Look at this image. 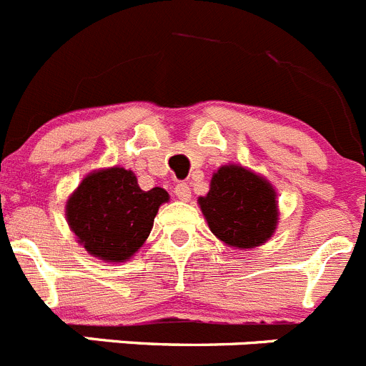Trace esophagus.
<instances>
[{
    "label": "esophagus",
    "mask_w": 366,
    "mask_h": 366,
    "mask_svg": "<svg viewBox=\"0 0 366 366\" xmlns=\"http://www.w3.org/2000/svg\"><path fill=\"white\" fill-rule=\"evenodd\" d=\"M174 192H176V196L181 199V202H189L190 196H192V194H190V187L187 185V183H177Z\"/></svg>",
    "instance_id": "esophagus-1"
}]
</instances>
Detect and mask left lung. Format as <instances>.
<instances>
[{
	"label": "left lung",
	"instance_id": "obj_1",
	"mask_svg": "<svg viewBox=\"0 0 366 366\" xmlns=\"http://www.w3.org/2000/svg\"><path fill=\"white\" fill-rule=\"evenodd\" d=\"M198 205L212 234L232 249L264 245L279 225L277 190L260 174L242 164H222Z\"/></svg>",
	"mask_w": 366,
	"mask_h": 366
}]
</instances>
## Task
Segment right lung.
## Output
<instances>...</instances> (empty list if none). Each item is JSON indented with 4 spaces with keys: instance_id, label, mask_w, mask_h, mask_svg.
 I'll return each instance as SVG.
<instances>
[{
    "instance_id": "1",
    "label": "right lung",
    "mask_w": 366,
    "mask_h": 366,
    "mask_svg": "<svg viewBox=\"0 0 366 366\" xmlns=\"http://www.w3.org/2000/svg\"><path fill=\"white\" fill-rule=\"evenodd\" d=\"M170 199L161 187L143 190L132 170L99 168L87 174L66 202V219L92 257L126 262L143 247L159 207Z\"/></svg>"
}]
</instances>
